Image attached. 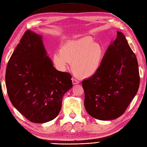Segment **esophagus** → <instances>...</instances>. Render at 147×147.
Here are the masks:
<instances>
[{
	"label": "esophagus",
	"instance_id": "1",
	"mask_svg": "<svg viewBox=\"0 0 147 147\" xmlns=\"http://www.w3.org/2000/svg\"><path fill=\"white\" fill-rule=\"evenodd\" d=\"M71 80H72V82H73V85H76V84H78L79 83L78 81L77 80H76L75 78H72Z\"/></svg>",
	"mask_w": 147,
	"mask_h": 147
}]
</instances>
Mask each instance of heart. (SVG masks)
Masks as SVG:
<instances>
[{
    "instance_id": "1",
    "label": "heart",
    "mask_w": 147,
    "mask_h": 147,
    "mask_svg": "<svg viewBox=\"0 0 147 147\" xmlns=\"http://www.w3.org/2000/svg\"><path fill=\"white\" fill-rule=\"evenodd\" d=\"M104 55L101 44L90 37L69 41L61 47L53 55V61L59 70L65 71L71 62L73 71L84 78L91 77L98 71Z\"/></svg>"
}]
</instances>
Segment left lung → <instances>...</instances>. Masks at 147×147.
Returning <instances> with one entry per match:
<instances>
[{"label":"left lung","mask_w":147,"mask_h":147,"mask_svg":"<svg viewBox=\"0 0 147 147\" xmlns=\"http://www.w3.org/2000/svg\"><path fill=\"white\" fill-rule=\"evenodd\" d=\"M140 85L138 64L126 37L117 32L98 71L82 82L86 112L96 119L120 117L135 97Z\"/></svg>","instance_id":"1"}]
</instances>
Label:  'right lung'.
Here are the masks:
<instances>
[{
	"label": "right lung",
	"instance_id": "right-lung-1",
	"mask_svg": "<svg viewBox=\"0 0 147 147\" xmlns=\"http://www.w3.org/2000/svg\"><path fill=\"white\" fill-rule=\"evenodd\" d=\"M42 36L27 30L9 60L5 85L14 107L28 120L44 123L57 116L64 95L73 86L71 75L55 69Z\"/></svg>",
	"mask_w": 147,
	"mask_h": 147
}]
</instances>
